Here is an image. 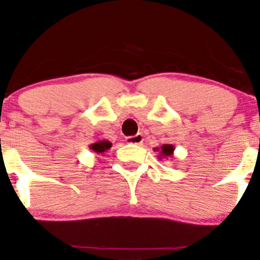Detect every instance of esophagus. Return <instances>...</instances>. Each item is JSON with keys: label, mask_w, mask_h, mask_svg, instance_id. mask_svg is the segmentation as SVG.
<instances>
[{"label": "esophagus", "mask_w": 260, "mask_h": 260, "mask_svg": "<svg viewBox=\"0 0 260 260\" xmlns=\"http://www.w3.org/2000/svg\"><path fill=\"white\" fill-rule=\"evenodd\" d=\"M125 142L129 143V145H141L143 142V136L141 133H137L136 136H129V137L125 138Z\"/></svg>", "instance_id": "34e87169"}]
</instances>
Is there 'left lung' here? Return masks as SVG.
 Masks as SVG:
<instances>
[{"mask_svg":"<svg viewBox=\"0 0 260 260\" xmlns=\"http://www.w3.org/2000/svg\"><path fill=\"white\" fill-rule=\"evenodd\" d=\"M154 151L159 152V156L158 158L161 159L162 157H165V158H169V157H172V154H174V151H175V147L172 145H162L161 147H157V148H154Z\"/></svg>","mask_w":260,"mask_h":260,"instance_id":"8db88e82","label":"left lung"}]
</instances>
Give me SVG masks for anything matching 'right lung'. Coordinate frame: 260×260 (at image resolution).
I'll use <instances>...</instances> for the list:
<instances>
[{
  "label": "right lung",
  "instance_id": "add662e5",
  "mask_svg": "<svg viewBox=\"0 0 260 260\" xmlns=\"http://www.w3.org/2000/svg\"><path fill=\"white\" fill-rule=\"evenodd\" d=\"M89 147H90V149L94 152V153L101 154V153H104L106 151H108V149L112 147V143L109 142V141L103 140V141H98V142L93 143V145H90Z\"/></svg>",
  "mask_w": 260,
  "mask_h": 260
}]
</instances>
